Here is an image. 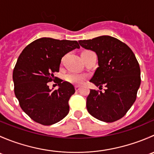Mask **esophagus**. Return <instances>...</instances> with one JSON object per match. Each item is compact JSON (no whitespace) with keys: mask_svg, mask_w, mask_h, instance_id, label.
<instances>
[{"mask_svg":"<svg viewBox=\"0 0 154 154\" xmlns=\"http://www.w3.org/2000/svg\"><path fill=\"white\" fill-rule=\"evenodd\" d=\"M80 89V86H75V90L76 91H79V90Z\"/></svg>","mask_w":154,"mask_h":154,"instance_id":"obj_1","label":"esophagus"}]
</instances>
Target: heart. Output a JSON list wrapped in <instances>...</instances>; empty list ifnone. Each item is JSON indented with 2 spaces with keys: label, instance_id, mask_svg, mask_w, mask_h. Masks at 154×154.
I'll list each match as a JSON object with an SVG mask.
<instances>
[{
  "label": "heart",
  "instance_id": "b5f03b06",
  "mask_svg": "<svg viewBox=\"0 0 154 154\" xmlns=\"http://www.w3.org/2000/svg\"><path fill=\"white\" fill-rule=\"evenodd\" d=\"M85 77L82 74H76V73H70L66 76V80L68 83L74 85H80L83 83Z\"/></svg>",
  "mask_w": 154,
  "mask_h": 154
}]
</instances>
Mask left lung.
<instances>
[{
	"mask_svg": "<svg viewBox=\"0 0 154 154\" xmlns=\"http://www.w3.org/2000/svg\"><path fill=\"white\" fill-rule=\"evenodd\" d=\"M79 44L97 56L99 67L90 82L100 89L106 87L103 92L90 90L87 110L102 122L119 120L134 103L141 84L140 67L136 56L125 43L109 35L80 40Z\"/></svg>",
	"mask_w": 154,
	"mask_h": 154,
	"instance_id": "8db88e82",
	"label": "left lung"
}]
</instances>
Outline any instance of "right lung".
Segmentation results:
<instances>
[{
  "instance_id": "add662e5",
  "label": "right lung",
  "mask_w": 154,
  "mask_h": 154,
  "mask_svg": "<svg viewBox=\"0 0 154 154\" xmlns=\"http://www.w3.org/2000/svg\"><path fill=\"white\" fill-rule=\"evenodd\" d=\"M76 48H80L77 41L44 37L31 42L18 57L12 74L14 91L21 108L34 122L51 125L68 115L74 86L59 79V88L52 91L48 83L57 78L62 58Z\"/></svg>"
}]
</instances>
